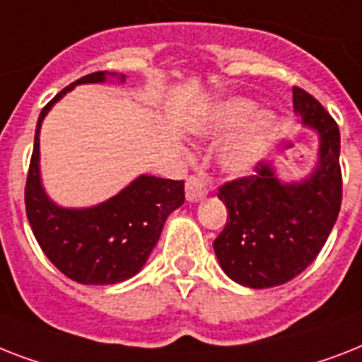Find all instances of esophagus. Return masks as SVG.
I'll use <instances>...</instances> for the list:
<instances>
[{"label": "esophagus", "mask_w": 362, "mask_h": 362, "mask_svg": "<svg viewBox=\"0 0 362 362\" xmlns=\"http://www.w3.org/2000/svg\"><path fill=\"white\" fill-rule=\"evenodd\" d=\"M185 190H187V199L189 202H198L207 194V185H205L204 177L199 175H189L187 183H185Z\"/></svg>", "instance_id": "1"}]
</instances>
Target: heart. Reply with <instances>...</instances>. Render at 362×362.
<instances>
[{"instance_id":"1","label":"heart","mask_w":362,"mask_h":362,"mask_svg":"<svg viewBox=\"0 0 362 362\" xmlns=\"http://www.w3.org/2000/svg\"><path fill=\"white\" fill-rule=\"evenodd\" d=\"M256 112V104L248 99L224 100L213 110V114L204 127V134L221 140L230 132L247 123L235 136L222 146L218 163L230 175H247L259 158L265 155L273 136L274 119L269 112Z\"/></svg>"}]
</instances>
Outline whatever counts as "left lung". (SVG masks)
Returning a JSON list of instances; mask_svg holds the SVG:
<instances>
[{
  "mask_svg": "<svg viewBox=\"0 0 362 362\" xmlns=\"http://www.w3.org/2000/svg\"><path fill=\"white\" fill-rule=\"evenodd\" d=\"M303 125L320 132V163L303 183H280L267 163L252 175L218 187L228 209L224 230L213 243L231 280L262 290L282 286L303 273L327 241L340 204V132L337 121L308 91L293 88Z\"/></svg>",
  "mask_w": 362,
  "mask_h": 362,
  "instance_id": "8db88e82",
  "label": "left lung"
}]
</instances>
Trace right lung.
Wrapping results in <instances>:
<instances>
[{"instance_id": "add662e5", "label": "right lung", "mask_w": 362, "mask_h": 362, "mask_svg": "<svg viewBox=\"0 0 362 362\" xmlns=\"http://www.w3.org/2000/svg\"><path fill=\"white\" fill-rule=\"evenodd\" d=\"M104 80V71L91 72L62 89L42 108L25 179V213L35 239L48 259L80 284H115L134 276L157 245L168 215L185 202L183 181L153 175H140L119 194L89 209H63L45 194L39 175L40 123L74 86Z\"/></svg>"}]
</instances>
